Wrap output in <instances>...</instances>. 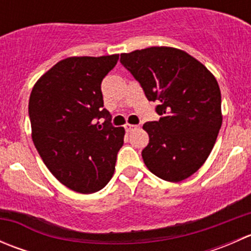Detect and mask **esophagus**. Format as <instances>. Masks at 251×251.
<instances>
[{
  "instance_id": "esophagus-1",
  "label": "esophagus",
  "mask_w": 251,
  "mask_h": 251,
  "mask_svg": "<svg viewBox=\"0 0 251 251\" xmlns=\"http://www.w3.org/2000/svg\"><path fill=\"white\" fill-rule=\"evenodd\" d=\"M138 126L137 125H132V124H126L125 125V130L127 131V132H132V131L137 130Z\"/></svg>"
}]
</instances>
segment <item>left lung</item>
Returning a JSON list of instances; mask_svg holds the SVG:
<instances>
[{"label": "left lung", "mask_w": 251, "mask_h": 251, "mask_svg": "<svg viewBox=\"0 0 251 251\" xmlns=\"http://www.w3.org/2000/svg\"><path fill=\"white\" fill-rule=\"evenodd\" d=\"M120 62L158 103V121L143 125L149 143L142 151L148 170L179 182L199 170L211 153L222 125L221 91L199 60L174 47L123 53Z\"/></svg>", "instance_id": "1"}]
</instances>
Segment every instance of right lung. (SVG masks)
Instances as JSON below:
<instances>
[{
	"instance_id": "right-lung-1",
	"label": "right lung",
	"mask_w": 251,
	"mask_h": 251,
	"mask_svg": "<svg viewBox=\"0 0 251 251\" xmlns=\"http://www.w3.org/2000/svg\"><path fill=\"white\" fill-rule=\"evenodd\" d=\"M118 59L119 54L65 58L36 81L30 95L35 147L53 176L77 193L105 187L124 144L125 128L111 126L100 91Z\"/></svg>"
}]
</instances>
